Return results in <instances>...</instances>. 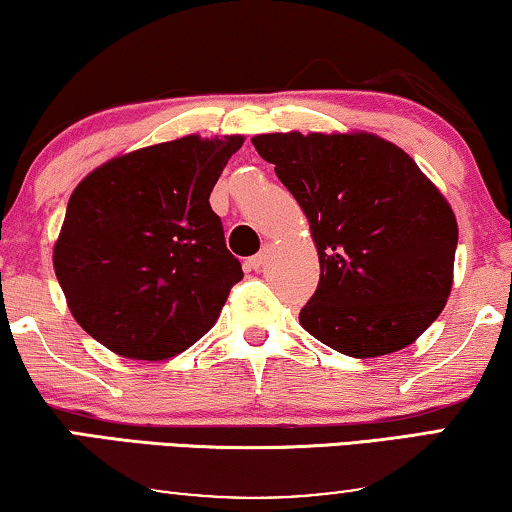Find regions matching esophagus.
Returning <instances> with one entry per match:
<instances>
[{
    "mask_svg": "<svg viewBox=\"0 0 512 512\" xmlns=\"http://www.w3.org/2000/svg\"><path fill=\"white\" fill-rule=\"evenodd\" d=\"M265 261H268V251H258V254L256 256H251L249 258V268H254V270H261L263 268V265H265Z\"/></svg>",
    "mask_w": 512,
    "mask_h": 512,
    "instance_id": "1",
    "label": "esophagus"
}]
</instances>
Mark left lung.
Listing matches in <instances>:
<instances>
[{
    "label": "left lung",
    "instance_id": "left-lung-1",
    "mask_svg": "<svg viewBox=\"0 0 512 512\" xmlns=\"http://www.w3.org/2000/svg\"><path fill=\"white\" fill-rule=\"evenodd\" d=\"M303 207L319 286L300 324L335 352L368 359L408 347L452 289L457 219L415 160L368 132L251 139Z\"/></svg>",
    "mask_w": 512,
    "mask_h": 512
}]
</instances>
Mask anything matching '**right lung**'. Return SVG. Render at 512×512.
<instances>
[{
	"label": "right lung",
	"mask_w": 512,
	"mask_h": 512,
	"mask_svg": "<svg viewBox=\"0 0 512 512\" xmlns=\"http://www.w3.org/2000/svg\"><path fill=\"white\" fill-rule=\"evenodd\" d=\"M240 135H195L125 153L69 198L53 249L74 319L125 359L184 352L219 319L242 279L209 193Z\"/></svg>",
	"instance_id": "obj_1"
}]
</instances>
